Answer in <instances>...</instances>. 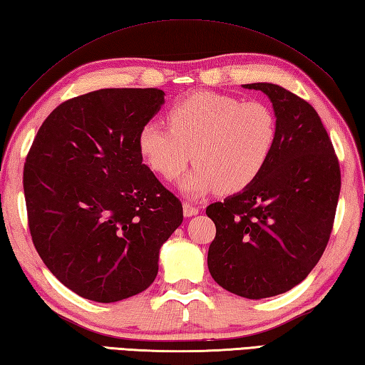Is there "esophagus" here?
Masks as SVG:
<instances>
[{"label": "esophagus", "mask_w": 365, "mask_h": 365, "mask_svg": "<svg viewBox=\"0 0 365 365\" xmlns=\"http://www.w3.org/2000/svg\"><path fill=\"white\" fill-rule=\"evenodd\" d=\"M198 210L195 205H192V203H189V202H185L184 203V216L185 217H192V216H195V215H198Z\"/></svg>", "instance_id": "1"}]
</instances>
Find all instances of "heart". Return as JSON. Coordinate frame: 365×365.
Returning a JSON list of instances; mask_svg holds the SVG:
<instances>
[{
    "label": "heart",
    "mask_w": 365,
    "mask_h": 365,
    "mask_svg": "<svg viewBox=\"0 0 365 365\" xmlns=\"http://www.w3.org/2000/svg\"><path fill=\"white\" fill-rule=\"evenodd\" d=\"M170 127L149 120L138 133L143 159L165 180H173L194 155V170L178 185L198 198L211 190L246 189L262 173L278 138V120L262 101L197 92L168 111Z\"/></svg>",
    "instance_id": "b5f03b06"
}]
</instances>
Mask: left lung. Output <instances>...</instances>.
Returning <instances> with one entry per match:
<instances>
[{
	"mask_svg": "<svg viewBox=\"0 0 365 365\" xmlns=\"http://www.w3.org/2000/svg\"><path fill=\"white\" fill-rule=\"evenodd\" d=\"M243 87L270 98L278 138L256 180L206 208L216 225L208 268L224 289L257 300L292 289L318 264L341 181L332 141L310 103L268 82Z\"/></svg>",
	"mask_w": 365,
	"mask_h": 365,
	"instance_id": "1",
	"label": "left lung"
}]
</instances>
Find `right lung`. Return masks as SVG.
Instances as JSON below:
<instances>
[{
	"mask_svg": "<svg viewBox=\"0 0 365 365\" xmlns=\"http://www.w3.org/2000/svg\"><path fill=\"white\" fill-rule=\"evenodd\" d=\"M159 88H101L61 103L24 168L33 245L81 297L111 304L153 284L182 205L143 163L138 133L165 103Z\"/></svg>",
	"mask_w": 365,
	"mask_h": 365,
	"instance_id": "obj_1",
	"label": "right lung"
}]
</instances>
